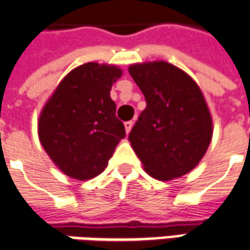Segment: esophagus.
Returning <instances> with one entry per match:
<instances>
[{"label":"esophagus","mask_w":250,"mask_h":250,"mask_svg":"<svg viewBox=\"0 0 250 250\" xmlns=\"http://www.w3.org/2000/svg\"><path fill=\"white\" fill-rule=\"evenodd\" d=\"M132 125H134V122H132V120H128V122H125V128L127 134H128V132L131 131V128H132Z\"/></svg>","instance_id":"34e87169"}]
</instances>
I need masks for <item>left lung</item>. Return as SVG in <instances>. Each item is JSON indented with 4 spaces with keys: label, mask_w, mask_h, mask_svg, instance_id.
I'll use <instances>...</instances> for the list:
<instances>
[{
    "label": "left lung",
    "mask_w": 250,
    "mask_h": 250,
    "mask_svg": "<svg viewBox=\"0 0 250 250\" xmlns=\"http://www.w3.org/2000/svg\"><path fill=\"white\" fill-rule=\"evenodd\" d=\"M128 71L146 100L128 135L145 170L160 180L188 173L203 158L212 135L200 89L187 73L162 61L132 64Z\"/></svg>",
    "instance_id": "8db88e82"
}]
</instances>
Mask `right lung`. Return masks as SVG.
<instances>
[{"mask_svg":"<svg viewBox=\"0 0 250 250\" xmlns=\"http://www.w3.org/2000/svg\"><path fill=\"white\" fill-rule=\"evenodd\" d=\"M122 70L89 62L71 70L59 83L39 119V138L55 165L67 176L89 180L107 167L123 123L109 92Z\"/></svg>","mask_w":250,"mask_h":250,"instance_id":"obj_1","label":"right lung"}]
</instances>
